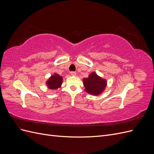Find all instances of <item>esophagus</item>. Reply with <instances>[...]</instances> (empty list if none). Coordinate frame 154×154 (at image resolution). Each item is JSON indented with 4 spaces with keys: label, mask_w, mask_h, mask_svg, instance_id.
Segmentation results:
<instances>
[{
    "label": "esophagus",
    "mask_w": 154,
    "mask_h": 154,
    "mask_svg": "<svg viewBox=\"0 0 154 154\" xmlns=\"http://www.w3.org/2000/svg\"><path fill=\"white\" fill-rule=\"evenodd\" d=\"M70 74H71V76H76V73L74 71H71V72H70Z\"/></svg>",
    "instance_id": "1"
}]
</instances>
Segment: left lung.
I'll return each instance as SVG.
<instances>
[{
  "label": "left lung",
  "mask_w": 154,
  "mask_h": 154,
  "mask_svg": "<svg viewBox=\"0 0 154 154\" xmlns=\"http://www.w3.org/2000/svg\"><path fill=\"white\" fill-rule=\"evenodd\" d=\"M83 85L85 91L92 95H99L102 93L106 85V81L101 78L94 72L88 75L87 78H83Z\"/></svg>",
  "instance_id": "1"
}]
</instances>
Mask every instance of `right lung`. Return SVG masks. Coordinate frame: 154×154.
Instances as JSON below:
<instances>
[{"instance_id": "obj_1", "label": "right lung", "mask_w": 154, "mask_h": 154, "mask_svg": "<svg viewBox=\"0 0 154 154\" xmlns=\"http://www.w3.org/2000/svg\"><path fill=\"white\" fill-rule=\"evenodd\" d=\"M63 78L62 76L57 74H54V75H52L49 80L46 82L48 87L50 89H57L58 88L60 87L62 84Z\"/></svg>"}]
</instances>
